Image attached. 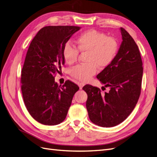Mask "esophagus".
Wrapping results in <instances>:
<instances>
[{
    "label": "esophagus",
    "instance_id": "34e87169",
    "mask_svg": "<svg viewBox=\"0 0 157 157\" xmlns=\"http://www.w3.org/2000/svg\"><path fill=\"white\" fill-rule=\"evenodd\" d=\"M84 86V83H82V82H79V83H78V86H79V88H80V90L82 89V88H83Z\"/></svg>",
    "mask_w": 157,
    "mask_h": 157
}]
</instances>
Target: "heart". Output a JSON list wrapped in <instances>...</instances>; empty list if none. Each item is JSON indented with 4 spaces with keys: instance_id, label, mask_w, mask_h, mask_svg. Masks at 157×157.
Instances as JSON below:
<instances>
[{
    "instance_id": "1",
    "label": "heart",
    "mask_w": 157,
    "mask_h": 157,
    "mask_svg": "<svg viewBox=\"0 0 157 157\" xmlns=\"http://www.w3.org/2000/svg\"><path fill=\"white\" fill-rule=\"evenodd\" d=\"M81 52H87L88 64L79 65L71 69V74L76 79L86 82L96 73L98 67L103 69L111 63L117 56L118 44L115 39L96 30H89L80 34L76 40ZM79 52L77 48L66 43L63 56L68 64H73L78 59Z\"/></svg>"
}]
</instances>
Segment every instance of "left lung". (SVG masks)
<instances>
[{
    "mask_svg": "<svg viewBox=\"0 0 157 157\" xmlns=\"http://www.w3.org/2000/svg\"><path fill=\"white\" fill-rule=\"evenodd\" d=\"M122 41L117 56L97 78L109 91L87 84L86 109L90 121L101 127L115 126L134 110L140 96L143 67L140 52L134 40L124 29H120Z\"/></svg>",
    "mask_w": 157,
    "mask_h": 157,
    "instance_id": "1",
    "label": "left lung"
}]
</instances>
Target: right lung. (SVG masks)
Listing matches in <instances>:
<instances>
[{"instance_id": "1", "label": "right lung", "mask_w": 157, "mask_h": 157, "mask_svg": "<svg viewBox=\"0 0 157 157\" xmlns=\"http://www.w3.org/2000/svg\"><path fill=\"white\" fill-rule=\"evenodd\" d=\"M77 26H46L37 33L27 50L21 71L23 101L31 117L42 124H60L79 88L67 80L62 86L54 75L65 64L63 49Z\"/></svg>"}]
</instances>
